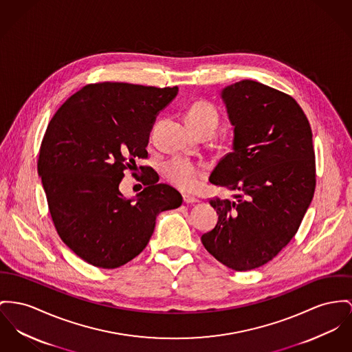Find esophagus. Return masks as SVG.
Returning <instances> with one entry per match:
<instances>
[{"mask_svg": "<svg viewBox=\"0 0 352 352\" xmlns=\"http://www.w3.org/2000/svg\"><path fill=\"white\" fill-rule=\"evenodd\" d=\"M183 199H184V203H186V204H196V203H199V200H197L196 197L189 196V195H184Z\"/></svg>", "mask_w": 352, "mask_h": 352, "instance_id": "obj_1", "label": "esophagus"}]
</instances>
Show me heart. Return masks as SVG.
<instances>
[{"label": "heart", "mask_w": 352, "mask_h": 352, "mask_svg": "<svg viewBox=\"0 0 352 352\" xmlns=\"http://www.w3.org/2000/svg\"><path fill=\"white\" fill-rule=\"evenodd\" d=\"M217 111L211 102L201 100L192 104L188 109L186 121L193 131H196L207 124L217 125ZM164 173L165 177L173 186L190 192L203 183L207 175V168L204 165L192 163L187 159L176 157L165 164Z\"/></svg>", "instance_id": "obj_1"}]
</instances>
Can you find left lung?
I'll use <instances>...</instances> for the list:
<instances>
[{
	"label": "left lung",
	"mask_w": 352,
	"mask_h": 352,
	"mask_svg": "<svg viewBox=\"0 0 352 352\" xmlns=\"http://www.w3.org/2000/svg\"><path fill=\"white\" fill-rule=\"evenodd\" d=\"M234 125L232 151L210 182L234 190V200L210 201L216 227L201 236L213 258L234 271L268 263L299 230L315 192L312 131L288 94L241 80L221 91Z\"/></svg>",
	"instance_id": "1"
}]
</instances>
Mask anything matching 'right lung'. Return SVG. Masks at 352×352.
I'll return each mask as SVG.
<instances>
[{
  "label": "right lung",
  "mask_w": 352,
  "mask_h": 352,
  "mask_svg": "<svg viewBox=\"0 0 352 352\" xmlns=\"http://www.w3.org/2000/svg\"><path fill=\"white\" fill-rule=\"evenodd\" d=\"M177 92V87L89 84L47 125L37 169L50 216L61 240L94 267L112 270L136 258L157 214L183 203L175 188L156 183L149 166L146 187L135 197L118 189L124 170L148 157L152 126Z\"/></svg>",
  "instance_id": "add662e5"
}]
</instances>
